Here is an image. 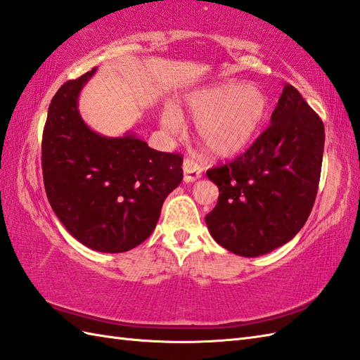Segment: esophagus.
Instances as JSON below:
<instances>
[{
    "mask_svg": "<svg viewBox=\"0 0 360 360\" xmlns=\"http://www.w3.org/2000/svg\"><path fill=\"white\" fill-rule=\"evenodd\" d=\"M183 172H185V181L186 183H193L197 179L202 177V167L189 158H186L185 162H183Z\"/></svg>",
    "mask_w": 360,
    "mask_h": 360,
    "instance_id": "obj_1",
    "label": "esophagus"
}]
</instances>
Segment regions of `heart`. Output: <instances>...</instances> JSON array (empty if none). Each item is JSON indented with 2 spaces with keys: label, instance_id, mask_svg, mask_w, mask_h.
I'll use <instances>...</instances> for the list:
<instances>
[{
  "label": "heart",
  "instance_id": "1",
  "mask_svg": "<svg viewBox=\"0 0 360 360\" xmlns=\"http://www.w3.org/2000/svg\"><path fill=\"white\" fill-rule=\"evenodd\" d=\"M183 110L198 126V139L207 153L228 157L255 139L268 117L269 101L257 84L221 83L189 94ZM160 123L166 131L177 132L181 114L166 106Z\"/></svg>",
  "mask_w": 360,
  "mask_h": 360
}]
</instances>
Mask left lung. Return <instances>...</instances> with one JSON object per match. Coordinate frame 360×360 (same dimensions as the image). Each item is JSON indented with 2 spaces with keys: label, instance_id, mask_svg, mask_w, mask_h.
Returning a JSON list of instances; mask_svg holds the SVG:
<instances>
[{
  "label": "left lung",
  "instance_id": "8db88e82",
  "mask_svg": "<svg viewBox=\"0 0 360 360\" xmlns=\"http://www.w3.org/2000/svg\"><path fill=\"white\" fill-rule=\"evenodd\" d=\"M269 123L245 154L206 172L220 193L205 217L207 229L242 257L290 242L313 210L321 179L323 123L291 84L283 87Z\"/></svg>",
  "mask_w": 360,
  "mask_h": 360
}]
</instances>
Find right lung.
Segmentation results:
<instances>
[{"instance_id": "obj_1", "label": "right lung", "mask_w": 360, "mask_h": 360, "mask_svg": "<svg viewBox=\"0 0 360 360\" xmlns=\"http://www.w3.org/2000/svg\"><path fill=\"white\" fill-rule=\"evenodd\" d=\"M95 70L53 95L43 131V179L68 233L91 250L114 254L153 234L165 198L183 180V158L150 149L134 132L106 137L92 131L78 97Z\"/></svg>"}]
</instances>
